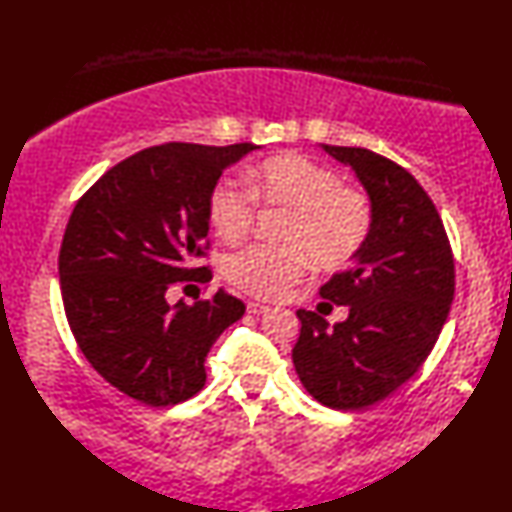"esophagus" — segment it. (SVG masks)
<instances>
[{
    "mask_svg": "<svg viewBox=\"0 0 512 512\" xmlns=\"http://www.w3.org/2000/svg\"><path fill=\"white\" fill-rule=\"evenodd\" d=\"M246 308L250 314H266L270 310L268 306H264V303H259V301H248Z\"/></svg>",
    "mask_w": 512,
    "mask_h": 512,
    "instance_id": "1",
    "label": "esophagus"
}]
</instances>
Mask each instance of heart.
<instances>
[{
  "label": "heart",
  "instance_id": "b5f03b06",
  "mask_svg": "<svg viewBox=\"0 0 512 512\" xmlns=\"http://www.w3.org/2000/svg\"><path fill=\"white\" fill-rule=\"evenodd\" d=\"M246 181L222 178L209 193V220L226 244L253 231L257 206L290 209L281 228L284 246L250 244L224 264L235 288L259 299L284 297L312 266L339 268L361 253L374 226L367 191L343 184L332 167L301 154L266 158L246 171Z\"/></svg>",
  "mask_w": 512,
  "mask_h": 512
}]
</instances>
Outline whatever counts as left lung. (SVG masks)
Returning <instances> with one entry per match:
<instances>
[{
    "label": "left lung",
    "instance_id": "1",
    "mask_svg": "<svg viewBox=\"0 0 512 512\" xmlns=\"http://www.w3.org/2000/svg\"><path fill=\"white\" fill-rule=\"evenodd\" d=\"M323 149L356 171L374 204V226L354 264L319 290L350 306V317L328 328L321 314L297 310L292 363L314 400L358 411L427 361L449 317L455 266L436 204L407 169L363 147Z\"/></svg>",
    "mask_w": 512,
    "mask_h": 512
}]
</instances>
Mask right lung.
<instances>
[{"instance_id": "right-lung-1", "label": "right lung", "mask_w": 512, "mask_h": 512, "mask_svg": "<svg viewBox=\"0 0 512 512\" xmlns=\"http://www.w3.org/2000/svg\"><path fill=\"white\" fill-rule=\"evenodd\" d=\"M253 143H167L118 162L85 191L65 226L59 277L65 317L107 383L149 407L189 400L204 361L246 306L224 288L195 303L167 301L211 281L209 193Z\"/></svg>"}]
</instances>
